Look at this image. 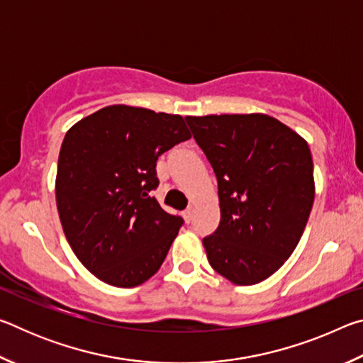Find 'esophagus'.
I'll use <instances>...</instances> for the list:
<instances>
[{
    "instance_id": "obj_1",
    "label": "esophagus",
    "mask_w": 363,
    "mask_h": 363,
    "mask_svg": "<svg viewBox=\"0 0 363 363\" xmlns=\"http://www.w3.org/2000/svg\"><path fill=\"white\" fill-rule=\"evenodd\" d=\"M182 216H184V220H186V223L189 224L190 220H192V218H194V208H187V210L184 211Z\"/></svg>"
}]
</instances>
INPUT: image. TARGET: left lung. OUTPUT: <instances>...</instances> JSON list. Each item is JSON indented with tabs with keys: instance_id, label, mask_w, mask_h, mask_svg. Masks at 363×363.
<instances>
[{
	"instance_id": "1",
	"label": "left lung",
	"mask_w": 363,
	"mask_h": 363,
	"mask_svg": "<svg viewBox=\"0 0 363 363\" xmlns=\"http://www.w3.org/2000/svg\"><path fill=\"white\" fill-rule=\"evenodd\" d=\"M218 179L220 220L203 238L211 267L233 285H256L284 266L303 237L315 196L306 139L266 113L186 116Z\"/></svg>"
}]
</instances>
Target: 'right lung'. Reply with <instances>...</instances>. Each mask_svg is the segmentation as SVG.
<instances>
[{
  "label": "right lung",
  "mask_w": 363,
  "mask_h": 363,
  "mask_svg": "<svg viewBox=\"0 0 363 363\" xmlns=\"http://www.w3.org/2000/svg\"><path fill=\"white\" fill-rule=\"evenodd\" d=\"M190 138L181 115L123 104L67 131L56 176L60 224L79 262L104 284L138 286L163 264L182 218L150 195L157 160Z\"/></svg>",
  "instance_id": "obj_1"
}]
</instances>
